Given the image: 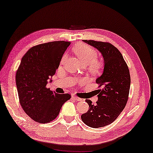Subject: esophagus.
Segmentation results:
<instances>
[{"instance_id": "esophagus-1", "label": "esophagus", "mask_w": 153, "mask_h": 153, "mask_svg": "<svg viewBox=\"0 0 153 153\" xmlns=\"http://www.w3.org/2000/svg\"><path fill=\"white\" fill-rule=\"evenodd\" d=\"M72 99H73L74 100H77V101H81L82 100L81 98H80L79 97H77V96H72Z\"/></svg>"}]
</instances>
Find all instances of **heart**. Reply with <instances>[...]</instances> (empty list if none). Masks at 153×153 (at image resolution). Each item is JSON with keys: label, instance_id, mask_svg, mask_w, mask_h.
Masks as SVG:
<instances>
[{"label": "heart", "instance_id": "1", "mask_svg": "<svg viewBox=\"0 0 153 153\" xmlns=\"http://www.w3.org/2000/svg\"><path fill=\"white\" fill-rule=\"evenodd\" d=\"M72 51L82 63L88 65L89 71L92 73H97L100 71L102 64L96 59L98 54L93 48L85 44L78 43L72 48ZM65 59V55H63L62 62H63Z\"/></svg>", "mask_w": 153, "mask_h": 153}]
</instances>
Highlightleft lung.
<instances>
[{
    "label": "left lung",
    "mask_w": 153,
    "mask_h": 153,
    "mask_svg": "<svg viewBox=\"0 0 153 153\" xmlns=\"http://www.w3.org/2000/svg\"><path fill=\"white\" fill-rule=\"evenodd\" d=\"M83 41L101 53L104 66L102 74L96 81L101 88L96 94L98 101L94 105L90 100H86L89 110L82 114L81 120L91 128L102 127L112 123L125 107L130 90V74L121 53L112 44Z\"/></svg>",
    "instance_id": "obj_1"
}]
</instances>
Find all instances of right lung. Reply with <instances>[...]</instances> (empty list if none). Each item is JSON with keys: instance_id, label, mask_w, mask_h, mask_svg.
I'll return each instance as SVG.
<instances>
[{"instance_id": "1", "label": "right lung", "mask_w": 153, "mask_h": 153, "mask_svg": "<svg viewBox=\"0 0 153 153\" xmlns=\"http://www.w3.org/2000/svg\"><path fill=\"white\" fill-rule=\"evenodd\" d=\"M70 42H48L30 48L23 56L16 74L20 103L25 112L39 123L56 118L69 94H59L46 88L55 74Z\"/></svg>"}]
</instances>
